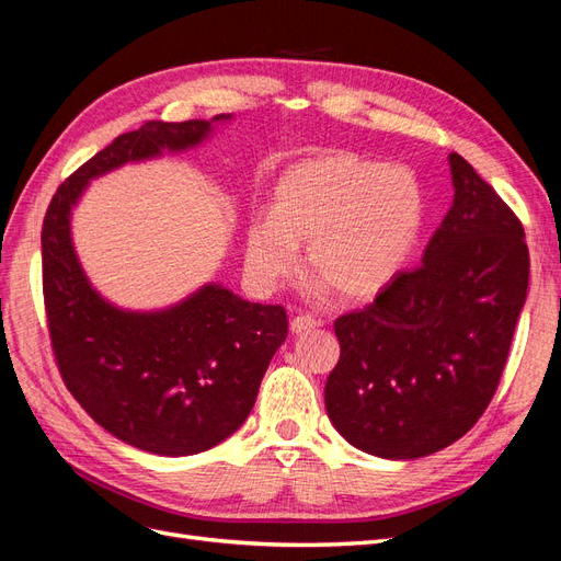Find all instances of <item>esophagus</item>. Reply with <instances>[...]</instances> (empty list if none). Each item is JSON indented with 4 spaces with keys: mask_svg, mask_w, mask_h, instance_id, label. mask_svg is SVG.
Here are the masks:
<instances>
[{
    "mask_svg": "<svg viewBox=\"0 0 561 561\" xmlns=\"http://www.w3.org/2000/svg\"><path fill=\"white\" fill-rule=\"evenodd\" d=\"M318 325H320V320H316L313 316L301 313V316H295V318H293L290 330H293V334H307V332L316 330Z\"/></svg>",
    "mask_w": 561,
    "mask_h": 561,
    "instance_id": "obj_1",
    "label": "esophagus"
}]
</instances>
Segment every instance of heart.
Listing matches in <instances>:
<instances>
[{
  "label": "heart",
  "instance_id": "obj_1",
  "mask_svg": "<svg viewBox=\"0 0 561 561\" xmlns=\"http://www.w3.org/2000/svg\"><path fill=\"white\" fill-rule=\"evenodd\" d=\"M426 198L404 165H381L353 151L304 159L278 178L268 215L245 229V274L260 290H276L307 266L320 290L346 301L377 297L393 283L419 241Z\"/></svg>",
  "mask_w": 561,
  "mask_h": 561
}]
</instances>
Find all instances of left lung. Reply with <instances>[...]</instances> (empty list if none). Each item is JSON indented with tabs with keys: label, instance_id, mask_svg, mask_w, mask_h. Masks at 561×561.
<instances>
[{
	"label": "left lung",
	"instance_id": "8db88e82",
	"mask_svg": "<svg viewBox=\"0 0 561 561\" xmlns=\"http://www.w3.org/2000/svg\"><path fill=\"white\" fill-rule=\"evenodd\" d=\"M454 203L423 252L363 311L334 320L332 426L371 456L407 461L463 437L494 398L529 287L515 213L458 154Z\"/></svg>",
	"mask_w": 561,
	"mask_h": 561
}]
</instances>
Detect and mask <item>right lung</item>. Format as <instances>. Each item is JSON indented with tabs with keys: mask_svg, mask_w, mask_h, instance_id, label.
I'll list each match as a JSON object with an SVG mask.
<instances>
[{
	"mask_svg": "<svg viewBox=\"0 0 561 561\" xmlns=\"http://www.w3.org/2000/svg\"><path fill=\"white\" fill-rule=\"evenodd\" d=\"M225 122L231 114L147 122L118 135L58 186L44 217V299L62 381L98 426L159 456L206 451L243 426L287 336L285 309L245 301L219 283L157 311L116 307L77 257L72 210L91 180L194 149Z\"/></svg>",
	"mask_w": 561,
	"mask_h": 561,
	"instance_id": "right-lung-1",
	"label": "right lung"
}]
</instances>
